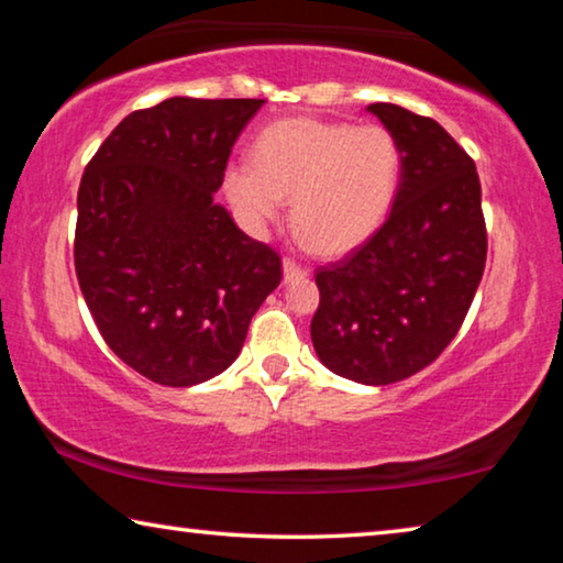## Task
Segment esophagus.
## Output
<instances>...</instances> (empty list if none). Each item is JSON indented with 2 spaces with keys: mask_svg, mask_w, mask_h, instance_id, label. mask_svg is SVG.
<instances>
[{
  "mask_svg": "<svg viewBox=\"0 0 563 563\" xmlns=\"http://www.w3.org/2000/svg\"><path fill=\"white\" fill-rule=\"evenodd\" d=\"M305 275H308V268H305V265H300L298 261H292V258H285L283 261V278H285V283H298V280H302Z\"/></svg>",
  "mask_w": 563,
  "mask_h": 563,
  "instance_id": "34e87169",
  "label": "esophagus"
}]
</instances>
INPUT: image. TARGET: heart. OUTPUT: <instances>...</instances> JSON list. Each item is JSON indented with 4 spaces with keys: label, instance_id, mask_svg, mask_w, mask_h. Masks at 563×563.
I'll list each match as a JSON object with an SVG mask.
<instances>
[{
    "label": "heart",
    "instance_id": "b5f03b06",
    "mask_svg": "<svg viewBox=\"0 0 563 563\" xmlns=\"http://www.w3.org/2000/svg\"><path fill=\"white\" fill-rule=\"evenodd\" d=\"M399 174L402 151L379 123L288 119L261 131L253 164L225 166L223 190L258 228L275 221L283 198H290V223L300 241L320 253H345L383 225Z\"/></svg>",
    "mask_w": 563,
    "mask_h": 563
}]
</instances>
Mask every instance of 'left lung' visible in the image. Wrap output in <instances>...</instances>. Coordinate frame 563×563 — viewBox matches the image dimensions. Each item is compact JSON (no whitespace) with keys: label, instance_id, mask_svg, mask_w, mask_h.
<instances>
[{"label":"left lung","instance_id":"1","mask_svg":"<svg viewBox=\"0 0 563 563\" xmlns=\"http://www.w3.org/2000/svg\"><path fill=\"white\" fill-rule=\"evenodd\" d=\"M395 133L402 174L387 221L320 265L310 338L320 362L362 385H393L442 355L487 263V223L472 156L430 117L369 103Z\"/></svg>","mask_w":563,"mask_h":563}]
</instances>
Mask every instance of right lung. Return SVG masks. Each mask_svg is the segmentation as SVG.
Here are the masks:
<instances>
[{"label": "right lung", "instance_id": "add662e5", "mask_svg": "<svg viewBox=\"0 0 563 563\" xmlns=\"http://www.w3.org/2000/svg\"><path fill=\"white\" fill-rule=\"evenodd\" d=\"M263 99L174 97L129 113L87 164L74 265L93 322L139 375L190 387L231 365L283 261L213 194Z\"/></svg>", "mask_w": 563, "mask_h": 563}]
</instances>
